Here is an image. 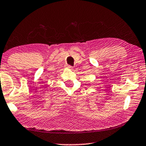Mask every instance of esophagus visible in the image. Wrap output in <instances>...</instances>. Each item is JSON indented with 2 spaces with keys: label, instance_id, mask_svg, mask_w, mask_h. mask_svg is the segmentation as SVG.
Masks as SVG:
<instances>
[{
  "label": "esophagus",
  "instance_id": "1",
  "mask_svg": "<svg viewBox=\"0 0 146 146\" xmlns=\"http://www.w3.org/2000/svg\"><path fill=\"white\" fill-rule=\"evenodd\" d=\"M68 68L69 69H73V67H71L70 66H68Z\"/></svg>",
  "mask_w": 146,
  "mask_h": 146
}]
</instances>
